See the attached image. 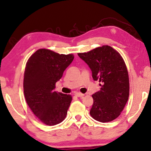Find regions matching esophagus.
I'll return each instance as SVG.
<instances>
[{"instance_id":"34e87169","label":"esophagus","mask_w":151,"mask_h":151,"mask_svg":"<svg viewBox=\"0 0 151 151\" xmlns=\"http://www.w3.org/2000/svg\"><path fill=\"white\" fill-rule=\"evenodd\" d=\"M74 94H75L77 96H78V97H83L84 96V94H82L81 92H76Z\"/></svg>"}]
</instances>
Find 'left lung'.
I'll return each mask as SVG.
<instances>
[{
  "instance_id": "obj_1",
  "label": "left lung",
  "mask_w": 151,
  "mask_h": 151,
  "mask_svg": "<svg viewBox=\"0 0 151 151\" xmlns=\"http://www.w3.org/2000/svg\"><path fill=\"white\" fill-rule=\"evenodd\" d=\"M78 56L89 66L94 81L101 83V90L92 95L93 104L90 115L103 123L115 119L129 96V78L123 58L108 45L78 53Z\"/></svg>"
}]
</instances>
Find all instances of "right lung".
I'll use <instances>...</instances> for the list:
<instances>
[{"mask_svg": "<svg viewBox=\"0 0 151 151\" xmlns=\"http://www.w3.org/2000/svg\"><path fill=\"white\" fill-rule=\"evenodd\" d=\"M74 59V55H60L39 49L29 58L24 73V95L30 109L43 124L54 126L65 119L72 96L55 91V84Z\"/></svg>", "mask_w": 151, "mask_h": 151, "instance_id": "add662e5", "label": "right lung"}]
</instances>
